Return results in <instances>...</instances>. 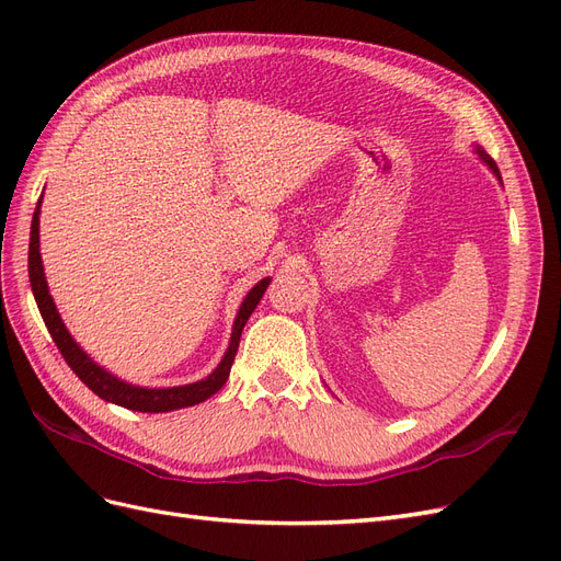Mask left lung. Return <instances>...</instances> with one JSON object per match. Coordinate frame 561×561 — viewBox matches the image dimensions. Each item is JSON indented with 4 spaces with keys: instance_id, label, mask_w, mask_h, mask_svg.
Returning <instances> with one entry per match:
<instances>
[{
    "instance_id": "1",
    "label": "left lung",
    "mask_w": 561,
    "mask_h": 561,
    "mask_svg": "<svg viewBox=\"0 0 561 561\" xmlns=\"http://www.w3.org/2000/svg\"><path fill=\"white\" fill-rule=\"evenodd\" d=\"M472 151H474V154H478L480 157V161L489 168V171L491 173H494L496 175V180H499V184L503 186V178H501V171H499V165H496V161L494 159H491L489 154H486V151L480 147V145H472Z\"/></svg>"
}]
</instances>
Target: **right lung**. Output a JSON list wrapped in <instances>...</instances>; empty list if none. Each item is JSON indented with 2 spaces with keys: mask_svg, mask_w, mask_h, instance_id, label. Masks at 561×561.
I'll list each match as a JSON object with an SVG mask.
<instances>
[{
  "mask_svg": "<svg viewBox=\"0 0 561 561\" xmlns=\"http://www.w3.org/2000/svg\"><path fill=\"white\" fill-rule=\"evenodd\" d=\"M42 198L44 192L37 201L35 215H32V227H30V252H27V271H30V285H32V295H35V301L39 307V313L46 322V328L54 336V342L58 346V351L62 353L65 363L72 367L75 375L87 383L98 398H103L105 402L126 407V410L133 412H147V414H159V412H173V410H182V407H192L198 404L203 400H208L210 396H215L219 388H222L229 379V371L236 358V351H239V342H241V332L245 328L248 318L252 316V311L257 309V304L262 299V295L266 293V287L271 283V278H262L257 280V285L243 297L239 313L233 318V328H231V339L229 346L222 355V360L210 371L206 379H198L194 383H184V386H168V388H147V386H135L128 383L124 379L114 377L112 371H107L105 367H100L91 355L83 351L75 336L70 334V330L65 328V322L56 309V301L48 293V283H46V274H44V262H42V250H39V215H42Z\"/></svg>",
  "mask_w": 561,
  "mask_h": 561,
  "instance_id": "right-lung-1",
  "label": "right lung"
}]
</instances>
